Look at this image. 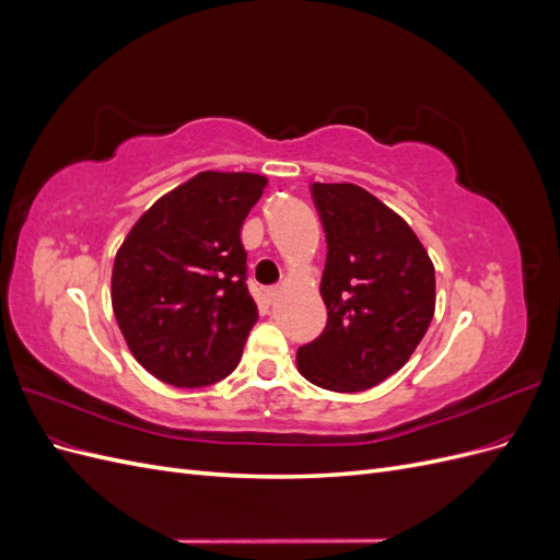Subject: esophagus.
Wrapping results in <instances>:
<instances>
[{"label":"esophagus","mask_w":560,"mask_h":560,"mask_svg":"<svg viewBox=\"0 0 560 560\" xmlns=\"http://www.w3.org/2000/svg\"><path fill=\"white\" fill-rule=\"evenodd\" d=\"M278 296H280V287H268V290H266V301L273 303Z\"/></svg>","instance_id":"esophagus-1"}]
</instances>
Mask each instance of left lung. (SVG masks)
Segmentation results:
<instances>
[{
  "instance_id": "left-lung-1",
  "label": "left lung",
  "mask_w": 560,
  "mask_h": 560,
  "mask_svg": "<svg viewBox=\"0 0 560 560\" xmlns=\"http://www.w3.org/2000/svg\"><path fill=\"white\" fill-rule=\"evenodd\" d=\"M327 238V325L301 346L303 378L362 393L399 371L434 315V266L411 226L354 184H311Z\"/></svg>"
}]
</instances>
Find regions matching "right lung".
I'll return each instance as SVG.
<instances>
[{"label":"right lung","mask_w":560,"mask_h":560,"mask_svg":"<svg viewBox=\"0 0 560 560\" xmlns=\"http://www.w3.org/2000/svg\"><path fill=\"white\" fill-rule=\"evenodd\" d=\"M266 184L252 173H200L156 200L118 249L116 322L135 360L163 383L202 387L238 366L259 317L241 226Z\"/></svg>","instance_id":"right-lung-1"}]
</instances>
